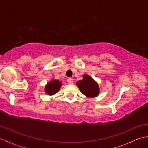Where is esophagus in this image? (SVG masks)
I'll return each mask as SVG.
<instances>
[{"label":"esophagus","instance_id":"34e87169","mask_svg":"<svg viewBox=\"0 0 148 148\" xmlns=\"http://www.w3.org/2000/svg\"><path fill=\"white\" fill-rule=\"evenodd\" d=\"M67 82L69 84H73L74 83V81H73V79L72 78H69L68 80H67Z\"/></svg>","mask_w":148,"mask_h":148}]
</instances>
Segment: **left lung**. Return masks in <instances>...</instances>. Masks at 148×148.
Here are the masks:
<instances>
[{
    "label": "left lung",
    "instance_id": "left-lung-1",
    "mask_svg": "<svg viewBox=\"0 0 148 148\" xmlns=\"http://www.w3.org/2000/svg\"><path fill=\"white\" fill-rule=\"evenodd\" d=\"M82 80L78 81L76 83V85L79 88L81 92L90 98L98 96L100 89L96 81L88 74H84Z\"/></svg>",
    "mask_w": 148,
    "mask_h": 148
}]
</instances>
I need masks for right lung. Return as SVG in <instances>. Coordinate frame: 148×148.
Here are the masks:
<instances>
[{"label":"right lung","instance_id":"add662e5","mask_svg":"<svg viewBox=\"0 0 148 148\" xmlns=\"http://www.w3.org/2000/svg\"><path fill=\"white\" fill-rule=\"evenodd\" d=\"M62 83L60 81L53 79L46 84L45 88V93L49 95H53L57 93L60 89Z\"/></svg>","mask_w":148,"mask_h":148}]
</instances>
